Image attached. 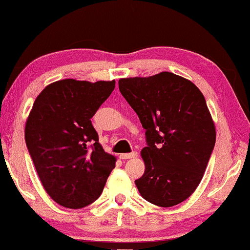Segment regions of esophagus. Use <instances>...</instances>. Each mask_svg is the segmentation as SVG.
Returning <instances> with one entry per match:
<instances>
[{
  "label": "esophagus",
  "instance_id": "34e87169",
  "mask_svg": "<svg viewBox=\"0 0 250 250\" xmlns=\"http://www.w3.org/2000/svg\"><path fill=\"white\" fill-rule=\"evenodd\" d=\"M138 156V153L136 152H131V153H125V154H121L120 158L121 159H133Z\"/></svg>",
  "mask_w": 250,
  "mask_h": 250
}]
</instances>
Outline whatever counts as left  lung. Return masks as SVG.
Returning <instances> with one entry per match:
<instances>
[{"label":"left lung","mask_w":250,"mask_h":250,"mask_svg":"<svg viewBox=\"0 0 250 250\" xmlns=\"http://www.w3.org/2000/svg\"><path fill=\"white\" fill-rule=\"evenodd\" d=\"M119 89L146 129L145 173L135 180L147 202L169 208L201 183L216 130L201 90L172 72L119 81Z\"/></svg>","instance_id":"obj_1"}]
</instances>
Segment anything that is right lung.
<instances>
[{
  "label": "right lung",
  "mask_w": 250,
  "mask_h": 250,
  "mask_svg": "<svg viewBox=\"0 0 250 250\" xmlns=\"http://www.w3.org/2000/svg\"><path fill=\"white\" fill-rule=\"evenodd\" d=\"M115 81L64 79L46 86L26 122L24 139L43 188L54 202L82 209L102 193L116 158L104 152L91 117Z\"/></svg>",
  "instance_id": "1"
}]
</instances>
